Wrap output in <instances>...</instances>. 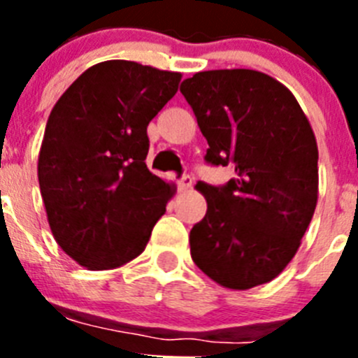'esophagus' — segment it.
<instances>
[{"instance_id": "obj_1", "label": "esophagus", "mask_w": 358, "mask_h": 358, "mask_svg": "<svg viewBox=\"0 0 358 358\" xmlns=\"http://www.w3.org/2000/svg\"><path fill=\"white\" fill-rule=\"evenodd\" d=\"M192 182H194V179L189 176H185L181 181H179V189H181V192H186V189L192 188Z\"/></svg>"}]
</instances>
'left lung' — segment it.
I'll return each instance as SVG.
<instances>
[{"label": "left lung", "instance_id": "obj_1", "mask_svg": "<svg viewBox=\"0 0 358 358\" xmlns=\"http://www.w3.org/2000/svg\"><path fill=\"white\" fill-rule=\"evenodd\" d=\"M206 161L233 164L226 186L197 182L208 211L189 231V252L208 278L231 290L273 281L290 264L314 217L317 141L296 96L255 69H211L181 84Z\"/></svg>", "mask_w": 358, "mask_h": 358}]
</instances>
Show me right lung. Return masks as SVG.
Instances as JSON below:
<instances>
[{
  "label": "right lung",
  "instance_id": "1",
  "mask_svg": "<svg viewBox=\"0 0 358 358\" xmlns=\"http://www.w3.org/2000/svg\"><path fill=\"white\" fill-rule=\"evenodd\" d=\"M181 77L98 62L53 106L37 177L53 238L82 267L109 271L138 258L166 211L176 186L147 169V127Z\"/></svg>",
  "mask_w": 358,
  "mask_h": 358
}]
</instances>
